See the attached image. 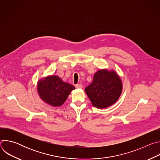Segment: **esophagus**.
I'll list each match as a JSON object with an SVG mask.
<instances>
[{"label":"esophagus","instance_id":"34e87169","mask_svg":"<svg viewBox=\"0 0 160 160\" xmlns=\"http://www.w3.org/2000/svg\"><path fill=\"white\" fill-rule=\"evenodd\" d=\"M75 87H76V88H82V87H83L81 84H77V85H75Z\"/></svg>","mask_w":160,"mask_h":160}]
</instances>
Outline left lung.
I'll return each mask as SVG.
<instances>
[{
	"mask_svg": "<svg viewBox=\"0 0 160 160\" xmlns=\"http://www.w3.org/2000/svg\"><path fill=\"white\" fill-rule=\"evenodd\" d=\"M122 89V80L115 70L102 69L94 74L92 83L85 91L93 106L103 109L118 100Z\"/></svg>",
	"mask_w": 160,
	"mask_h": 160,
	"instance_id": "left-lung-1",
	"label": "left lung"
}]
</instances>
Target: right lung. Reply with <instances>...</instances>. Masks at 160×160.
<instances>
[{
    "label": "right lung",
    "instance_id": "1",
    "mask_svg": "<svg viewBox=\"0 0 160 160\" xmlns=\"http://www.w3.org/2000/svg\"><path fill=\"white\" fill-rule=\"evenodd\" d=\"M75 87L64 82L58 75H49L38 80L37 90L40 98L52 107L62 106Z\"/></svg>",
    "mask_w": 160,
    "mask_h": 160
}]
</instances>
